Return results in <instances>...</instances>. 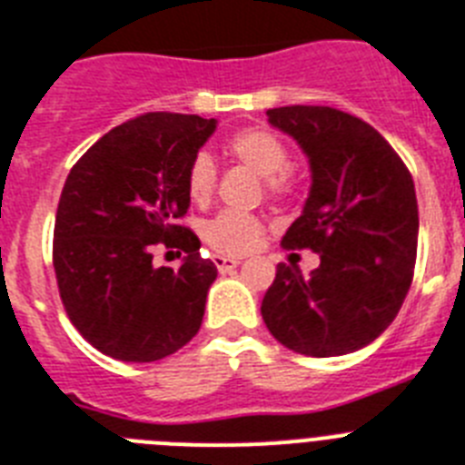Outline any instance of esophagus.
I'll use <instances>...</instances> for the list:
<instances>
[{"label":"esophagus","instance_id":"1","mask_svg":"<svg viewBox=\"0 0 465 465\" xmlns=\"http://www.w3.org/2000/svg\"><path fill=\"white\" fill-rule=\"evenodd\" d=\"M214 265H217V270L220 272H229V270H233V267H239L241 260L229 258V255H214Z\"/></svg>","mask_w":465,"mask_h":465}]
</instances>
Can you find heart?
I'll use <instances>...</instances> for the list:
<instances>
[{
    "instance_id": "obj_1",
    "label": "heart",
    "mask_w": 465,
    "mask_h": 465,
    "mask_svg": "<svg viewBox=\"0 0 465 465\" xmlns=\"http://www.w3.org/2000/svg\"><path fill=\"white\" fill-rule=\"evenodd\" d=\"M226 150L233 160L265 176V183L272 193H282L292 183V172L286 169V160H289L286 143L267 128H245L233 135ZM214 186H217V167L213 157L207 153H198L186 172L188 195L193 203L203 205L213 198ZM260 233H262V222L258 217L233 213V210H224L203 226V236L207 243L226 255L252 251L260 241Z\"/></svg>"
}]
</instances>
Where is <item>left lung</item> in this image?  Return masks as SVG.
I'll return each instance as SVG.
<instances>
[{
  "label": "left lung",
  "instance_id": "left-lung-1",
  "mask_svg": "<svg viewBox=\"0 0 465 465\" xmlns=\"http://www.w3.org/2000/svg\"><path fill=\"white\" fill-rule=\"evenodd\" d=\"M267 122L292 135L311 167V193L282 245L311 248L320 267L303 277L279 262L260 312L296 353H353L394 322L411 289L416 186L394 147L358 116L293 104L267 109Z\"/></svg>",
  "mask_w": 465,
  "mask_h": 465
}]
</instances>
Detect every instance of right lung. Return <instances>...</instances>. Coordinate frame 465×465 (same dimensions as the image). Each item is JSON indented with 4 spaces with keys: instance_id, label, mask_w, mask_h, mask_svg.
Wrapping results in <instances>:
<instances>
[{
    "instance_id": "right-lung-1",
    "label": "right lung",
    "mask_w": 465,
    "mask_h": 465,
    "mask_svg": "<svg viewBox=\"0 0 465 465\" xmlns=\"http://www.w3.org/2000/svg\"><path fill=\"white\" fill-rule=\"evenodd\" d=\"M217 119L150 112L104 134L64 183L54 222L59 296L74 327L104 356L153 363L198 334L217 267L176 220L191 207L186 172ZM157 242L189 255L154 268Z\"/></svg>"
}]
</instances>
